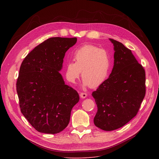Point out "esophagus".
<instances>
[{
	"instance_id": "esophagus-1",
	"label": "esophagus",
	"mask_w": 159,
	"mask_h": 159,
	"mask_svg": "<svg viewBox=\"0 0 159 159\" xmlns=\"http://www.w3.org/2000/svg\"><path fill=\"white\" fill-rule=\"evenodd\" d=\"M80 98L82 99H85L86 97H87V94L86 93H81L80 94Z\"/></svg>"
}]
</instances>
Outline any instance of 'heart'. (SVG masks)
<instances>
[{
  "label": "heart",
  "instance_id": "b5f03b06",
  "mask_svg": "<svg viewBox=\"0 0 159 159\" xmlns=\"http://www.w3.org/2000/svg\"><path fill=\"white\" fill-rule=\"evenodd\" d=\"M74 61H67L65 77L74 83L80 77L82 70L83 85L96 88L107 79L111 70L112 61L109 53L93 44H85L75 50Z\"/></svg>",
  "mask_w": 159,
  "mask_h": 159
}]
</instances>
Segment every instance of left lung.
<instances>
[{"instance_id": "8db88e82", "label": "left lung", "mask_w": 159, "mask_h": 159, "mask_svg": "<svg viewBox=\"0 0 159 159\" xmlns=\"http://www.w3.org/2000/svg\"><path fill=\"white\" fill-rule=\"evenodd\" d=\"M114 47V65L109 78L92 94L98 106L94 125L104 131L121 128L139 110L145 95V72L131 51L109 39Z\"/></svg>"}]
</instances>
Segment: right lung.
<instances>
[{
    "label": "right lung",
    "mask_w": 159,
    "mask_h": 159,
    "mask_svg": "<svg viewBox=\"0 0 159 159\" xmlns=\"http://www.w3.org/2000/svg\"><path fill=\"white\" fill-rule=\"evenodd\" d=\"M77 38H50L36 47L20 67L16 90L22 114L38 131L56 134L69 125L79 96L59 72Z\"/></svg>",
    "instance_id": "right-lung-1"
}]
</instances>
